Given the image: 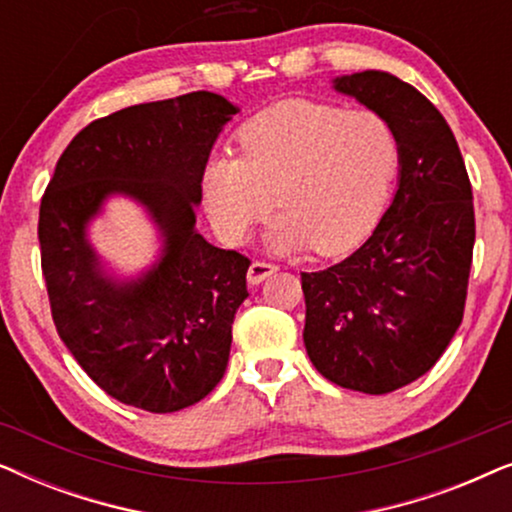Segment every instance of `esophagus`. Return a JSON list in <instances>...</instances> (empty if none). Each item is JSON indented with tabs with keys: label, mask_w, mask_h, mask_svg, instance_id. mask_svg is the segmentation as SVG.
Wrapping results in <instances>:
<instances>
[{
	"label": "esophagus",
	"mask_w": 512,
	"mask_h": 512,
	"mask_svg": "<svg viewBox=\"0 0 512 512\" xmlns=\"http://www.w3.org/2000/svg\"><path fill=\"white\" fill-rule=\"evenodd\" d=\"M272 272H277V265L275 263H265V261H254L249 265V272H247V279L249 284H261L265 277H270Z\"/></svg>",
	"instance_id": "1"
}]
</instances>
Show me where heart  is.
<instances>
[{"instance_id": "heart-1", "label": "heart", "mask_w": 512, "mask_h": 512, "mask_svg": "<svg viewBox=\"0 0 512 512\" xmlns=\"http://www.w3.org/2000/svg\"><path fill=\"white\" fill-rule=\"evenodd\" d=\"M237 153L214 156L202 174L216 233L242 242L275 195L270 242L319 256L342 254L370 233L401 158L394 128L377 111L300 100L249 118Z\"/></svg>"}]
</instances>
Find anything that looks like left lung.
Returning <instances> with one entry per match:
<instances>
[{
    "label": "left lung",
    "instance_id": "1",
    "mask_svg": "<svg viewBox=\"0 0 512 512\" xmlns=\"http://www.w3.org/2000/svg\"><path fill=\"white\" fill-rule=\"evenodd\" d=\"M333 88L387 118L401 170L373 235L345 261L300 275L303 340L326 380L389 394L436 366L464 319L473 191L450 125L417 88L377 69Z\"/></svg>",
    "mask_w": 512,
    "mask_h": 512
}]
</instances>
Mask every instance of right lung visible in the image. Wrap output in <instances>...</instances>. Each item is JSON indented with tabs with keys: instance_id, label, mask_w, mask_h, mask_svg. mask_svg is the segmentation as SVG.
Segmentation results:
<instances>
[{
	"instance_id": "obj_1",
	"label": "right lung",
	"mask_w": 512,
	"mask_h": 512,
	"mask_svg": "<svg viewBox=\"0 0 512 512\" xmlns=\"http://www.w3.org/2000/svg\"><path fill=\"white\" fill-rule=\"evenodd\" d=\"M198 90L97 118L55 165L39 207L41 270L58 335L90 380L146 412L198 403L226 373L249 258L195 230L209 151L237 114ZM111 194L137 199L164 237L137 280L109 278L87 223Z\"/></svg>"
}]
</instances>
